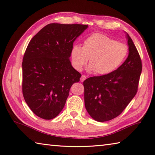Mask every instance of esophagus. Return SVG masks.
I'll return each mask as SVG.
<instances>
[{
	"label": "esophagus",
	"instance_id": "obj_1",
	"mask_svg": "<svg viewBox=\"0 0 155 155\" xmlns=\"http://www.w3.org/2000/svg\"><path fill=\"white\" fill-rule=\"evenodd\" d=\"M86 79H87L86 76H85V75H82L81 77V78H80V80H81V82H83V81H85Z\"/></svg>",
	"mask_w": 155,
	"mask_h": 155
}]
</instances>
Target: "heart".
<instances>
[{"label": "heart", "instance_id": "heart-1", "mask_svg": "<svg viewBox=\"0 0 155 155\" xmlns=\"http://www.w3.org/2000/svg\"><path fill=\"white\" fill-rule=\"evenodd\" d=\"M128 53L125 44L116 42L105 35L96 33L87 37L83 46L75 45L71 50L74 67L81 70L88 61L90 71L98 75L114 72L122 64Z\"/></svg>", "mask_w": 155, "mask_h": 155}]
</instances>
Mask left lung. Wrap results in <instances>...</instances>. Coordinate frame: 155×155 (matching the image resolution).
Wrapping results in <instances>:
<instances>
[{"mask_svg": "<svg viewBox=\"0 0 155 155\" xmlns=\"http://www.w3.org/2000/svg\"><path fill=\"white\" fill-rule=\"evenodd\" d=\"M125 34L129 55L124 63L110 74L89 78L83 82L86 110L100 122L119 116L137 92L142 61L132 39Z\"/></svg>", "mask_w": 155, "mask_h": 155, "instance_id": "8db88e82", "label": "left lung"}]
</instances>
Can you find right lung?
<instances>
[{"mask_svg": "<svg viewBox=\"0 0 155 155\" xmlns=\"http://www.w3.org/2000/svg\"><path fill=\"white\" fill-rule=\"evenodd\" d=\"M88 28L51 23L33 37L23 57L22 93L34 113L45 120L63 109L70 88L81 75L70 61L73 43Z\"/></svg>", "mask_w": 155, "mask_h": 155, "instance_id": "right-lung-1", "label": "right lung"}]
</instances>
